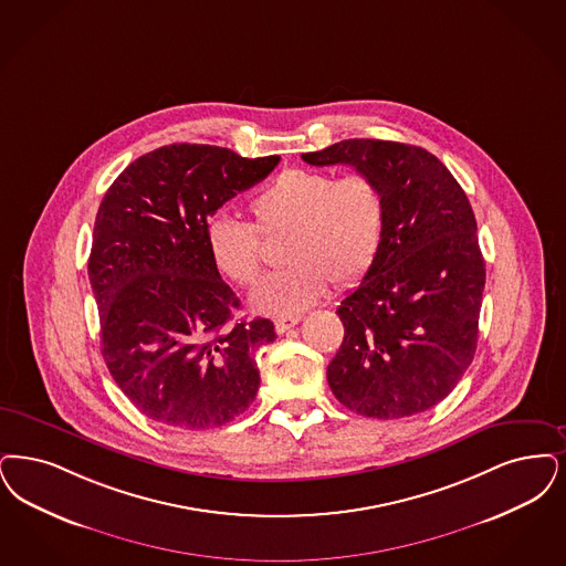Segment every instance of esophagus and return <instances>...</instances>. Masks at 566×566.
I'll return each instance as SVG.
<instances>
[{
  "mask_svg": "<svg viewBox=\"0 0 566 566\" xmlns=\"http://www.w3.org/2000/svg\"><path fill=\"white\" fill-rule=\"evenodd\" d=\"M298 319H301L298 316L277 317V319H275V333H277V335H284V333H289L293 326L298 324Z\"/></svg>",
  "mask_w": 566,
  "mask_h": 566,
  "instance_id": "34e87169",
  "label": "esophagus"
}]
</instances>
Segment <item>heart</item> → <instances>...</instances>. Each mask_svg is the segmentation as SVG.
<instances>
[{
    "label": "heart",
    "mask_w": 566,
    "mask_h": 566,
    "mask_svg": "<svg viewBox=\"0 0 566 566\" xmlns=\"http://www.w3.org/2000/svg\"><path fill=\"white\" fill-rule=\"evenodd\" d=\"M254 226L214 214L206 221V244L217 270L240 286L256 282L265 238H286L282 272L265 277L252 294L256 314L293 317L326 293V282L345 289L368 272L381 249L385 198L366 172L335 179L328 172L289 168L249 203Z\"/></svg>",
    "instance_id": "heart-1"
}]
</instances>
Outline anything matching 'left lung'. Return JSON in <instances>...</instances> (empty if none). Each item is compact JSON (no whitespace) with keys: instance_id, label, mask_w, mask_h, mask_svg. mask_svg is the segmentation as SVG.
Returning a JSON list of instances; mask_svg holds the SVG:
<instances>
[{"instance_id":"obj_1","label":"left lung","mask_w":566,"mask_h":566,"mask_svg":"<svg viewBox=\"0 0 566 566\" xmlns=\"http://www.w3.org/2000/svg\"><path fill=\"white\" fill-rule=\"evenodd\" d=\"M301 158L354 166L384 189L381 249L337 310L345 337L326 368L335 398L373 419L436 407L474 360L486 280L465 191L405 143L347 138Z\"/></svg>"}]
</instances>
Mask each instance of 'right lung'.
Returning <instances> with one entry per match:
<instances>
[{
	"label": "right lung",
	"mask_w": 566,
	"mask_h": 566,
	"mask_svg": "<svg viewBox=\"0 0 566 566\" xmlns=\"http://www.w3.org/2000/svg\"><path fill=\"white\" fill-rule=\"evenodd\" d=\"M277 161L166 145L135 159L98 206L88 275L101 354L117 387L156 423L219 428L259 391L254 354L275 328L268 317L233 319L240 298L208 252L206 221Z\"/></svg>",
	"instance_id": "add662e5"
}]
</instances>
